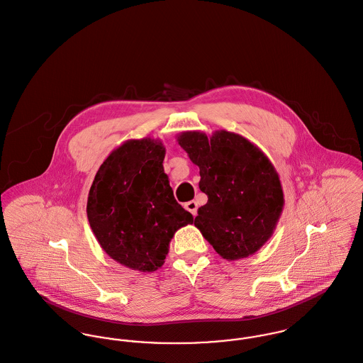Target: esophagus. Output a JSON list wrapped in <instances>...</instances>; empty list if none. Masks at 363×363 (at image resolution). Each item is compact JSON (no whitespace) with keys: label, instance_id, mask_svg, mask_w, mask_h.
Here are the masks:
<instances>
[{"label":"esophagus","instance_id":"esophagus-1","mask_svg":"<svg viewBox=\"0 0 363 363\" xmlns=\"http://www.w3.org/2000/svg\"><path fill=\"white\" fill-rule=\"evenodd\" d=\"M184 208H186L193 216L197 215L198 205L196 201H189V202H186V203H184Z\"/></svg>","mask_w":363,"mask_h":363}]
</instances>
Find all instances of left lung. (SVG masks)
<instances>
[{
	"mask_svg": "<svg viewBox=\"0 0 363 363\" xmlns=\"http://www.w3.org/2000/svg\"><path fill=\"white\" fill-rule=\"evenodd\" d=\"M179 145L199 167V190L208 202L194 225L226 261L254 255L272 237L284 194L279 173L245 137L228 130L183 132Z\"/></svg>",
	"mask_w": 363,
	"mask_h": 363,
	"instance_id": "1",
	"label": "left lung"
}]
</instances>
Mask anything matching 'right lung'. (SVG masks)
Here are the masks:
<instances>
[{"mask_svg": "<svg viewBox=\"0 0 363 363\" xmlns=\"http://www.w3.org/2000/svg\"><path fill=\"white\" fill-rule=\"evenodd\" d=\"M160 138L128 140L99 166L87 199V218L101 248L118 264L155 272L169 244L194 218L173 197Z\"/></svg>", "mask_w": 363, "mask_h": 363, "instance_id": "1", "label": "right lung"}]
</instances>
